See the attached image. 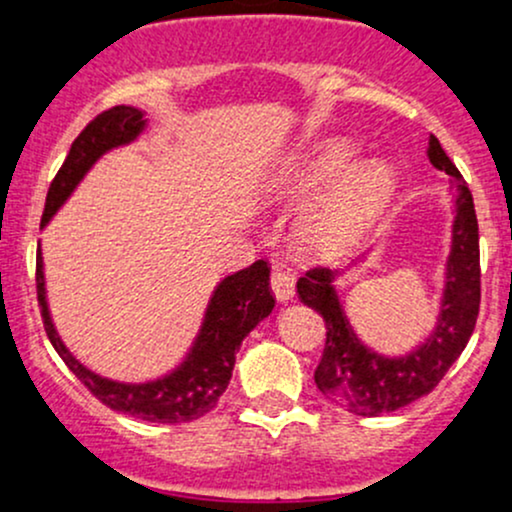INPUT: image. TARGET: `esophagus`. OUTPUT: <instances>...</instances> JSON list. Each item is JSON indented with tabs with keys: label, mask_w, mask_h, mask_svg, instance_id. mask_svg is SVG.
Returning <instances> with one entry per match:
<instances>
[{
	"label": "esophagus",
	"mask_w": 512,
	"mask_h": 512,
	"mask_svg": "<svg viewBox=\"0 0 512 512\" xmlns=\"http://www.w3.org/2000/svg\"><path fill=\"white\" fill-rule=\"evenodd\" d=\"M269 284H272L274 296H277L279 301H289L291 296H294V286H296L294 274L286 272V269H282V267H272Z\"/></svg>",
	"instance_id": "esophagus-1"
}]
</instances>
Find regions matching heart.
<instances>
[{
	"label": "heart",
	"mask_w": 512,
	"mask_h": 512,
	"mask_svg": "<svg viewBox=\"0 0 512 512\" xmlns=\"http://www.w3.org/2000/svg\"><path fill=\"white\" fill-rule=\"evenodd\" d=\"M357 160L359 148L352 140L328 138L303 150L274 179L269 196L279 201H301L323 192L301 218L303 243H350L391 204L398 189L396 167L386 160L362 165Z\"/></svg>",
	"instance_id": "obj_1"
}]
</instances>
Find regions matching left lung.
<instances>
[{
  "label": "left lung",
  "mask_w": 512,
  "mask_h": 512,
  "mask_svg": "<svg viewBox=\"0 0 512 512\" xmlns=\"http://www.w3.org/2000/svg\"><path fill=\"white\" fill-rule=\"evenodd\" d=\"M428 157L437 170L457 184V218L452 230V252L447 265V289L440 323L425 345L406 357H381L367 350L352 333L333 289V272L308 269L296 282L301 301L316 308L325 320V347L316 374V386L335 403L357 415H381L408 406L435 389L474 333L481 303L479 221L474 199L454 162L430 136Z\"/></svg>",
  "instance_id": "1"
}]
</instances>
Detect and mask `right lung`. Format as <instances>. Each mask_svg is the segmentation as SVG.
Returning a JSON list of instances; mask_svg holds the SVG:
<instances>
[{
	"label": "right lung",
	"mask_w": 512,
	"mask_h": 512,
	"mask_svg": "<svg viewBox=\"0 0 512 512\" xmlns=\"http://www.w3.org/2000/svg\"><path fill=\"white\" fill-rule=\"evenodd\" d=\"M143 126V114L133 106H111V109L94 116L75 138L63 167L50 182L41 226H46L50 216L60 209V204L72 194V189L77 187L84 172L97 162L99 155L116 148V145L131 143L143 131ZM36 291L48 340L53 342L55 352L63 357L70 372L111 411L150 420V423H187V420H196L209 413L218 403L221 393L226 391L230 374H233L235 350L245 335L262 318H267L274 308L267 260L252 262L247 269H240V272L223 279L218 289L213 291L192 355L177 372L165 376V379L150 381V384H119V381L101 379L99 374L82 367L55 333L46 303L41 250L36 257Z\"/></svg>",
	"instance_id": "right-lung-1"
}]
</instances>
